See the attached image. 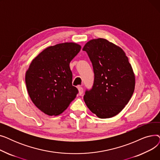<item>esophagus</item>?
<instances>
[{"label": "esophagus", "instance_id": "1", "mask_svg": "<svg viewBox=\"0 0 160 160\" xmlns=\"http://www.w3.org/2000/svg\"><path fill=\"white\" fill-rule=\"evenodd\" d=\"M78 89L79 95H82L83 94V88L80 86H78Z\"/></svg>", "mask_w": 160, "mask_h": 160}]
</instances>
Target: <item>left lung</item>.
I'll use <instances>...</instances> for the list:
<instances>
[{"label": "left lung", "mask_w": 160, "mask_h": 160, "mask_svg": "<svg viewBox=\"0 0 160 160\" xmlns=\"http://www.w3.org/2000/svg\"><path fill=\"white\" fill-rule=\"evenodd\" d=\"M93 65V88L83 100L90 111L100 119L120 113L135 89V74L123 50L107 39H91L83 47Z\"/></svg>", "instance_id": "obj_1"}]
</instances>
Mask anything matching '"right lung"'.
Returning <instances> with one entry per match:
<instances>
[{
  "mask_svg": "<svg viewBox=\"0 0 160 160\" xmlns=\"http://www.w3.org/2000/svg\"><path fill=\"white\" fill-rule=\"evenodd\" d=\"M80 49L72 42L57 44L46 48L32 61L25 82L32 102L42 112L60 115L77 97L78 91L72 84L69 63Z\"/></svg>",
  "mask_w": 160,
  "mask_h": 160,
  "instance_id": "1",
  "label": "right lung"
}]
</instances>
